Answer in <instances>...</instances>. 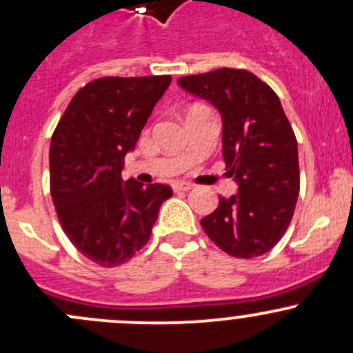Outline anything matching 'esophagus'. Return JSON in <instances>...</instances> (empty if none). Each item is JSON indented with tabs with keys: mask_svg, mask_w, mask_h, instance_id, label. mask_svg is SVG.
<instances>
[{
	"mask_svg": "<svg viewBox=\"0 0 353 353\" xmlns=\"http://www.w3.org/2000/svg\"><path fill=\"white\" fill-rule=\"evenodd\" d=\"M192 188H194V184L185 183V181H179V183L174 184V191H189Z\"/></svg>",
	"mask_w": 353,
	"mask_h": 353,
	"instance_id": "obj_1",
	"label": "esophagus"
}]
</instances>
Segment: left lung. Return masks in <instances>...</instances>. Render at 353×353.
<instances>
[{"instance_id": "1", "label": "left lung", "mask_w": 353, "mask_h": 353, "mask_svg": "<svg viewBox=\"0 0 353 353\" xmlns=\"http://www.w3.org/2000/svg\"><path fill=\"white\" fill-rule=\"evenodd\" d=\"M177 83L218 108L228 176L238 184L201 226L234 258L268 253L290 226L300 192L296 137L280 99L248 70L218 68Z\"/></svg>"}]
</instances>
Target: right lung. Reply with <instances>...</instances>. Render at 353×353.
<instances>
[{"label":"right lung","mask_w":353,"mask_h":353,"mask_svg":"<svg viewBox=\"0 0 353 353\" xmlns=\"http://www.w3.org/2000/svg\"><path fill=\"white\" fill-rule=\"evenodd\" d=\"M169 75L103 77L68 103L50 144V191L72 245L105 268L130 259L149 241L165 184L122 179L123 159L135 149Z\"/></svg>","instance_id":"obj_1"}]
</instances>
